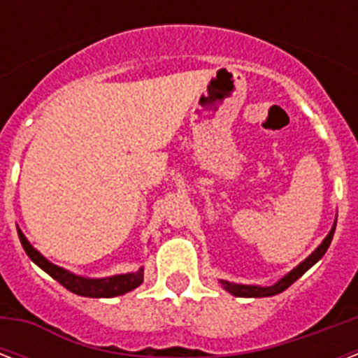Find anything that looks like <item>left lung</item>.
<instances>
[{
    "label": "left lung",
    "instance_id": "8db88e82",
    "mask_svg": "<svg viewBox=\"0 0 358 358\" xmlns=\"http://www.w3.org/2000/svg\"><path fill=\"white\" fill-rule=\"evenodd\" d=\"M333 236H334V227L333 230L329 232L327 238L323 239V243L320 245V247H317V249L314 250V252H312L305 262H301L294 271H289L286 277L280 278L275 286H266V288H262V286H245V284L223 282L224 289H229L230 294L236 295V297H269V295L280 294V292H284V289L288 288L289 284H294L295 280L303 275V273L308 271V269H310V267L314 266V264H316V262L325 255V252H327L329 245H331V241H333Z\"/></svg>",
    "mask_w": 358,
    "mask_h": 358
}]
</instances>
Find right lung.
Returning a JSON list of instances; mask_svg holds the SVG:
<instances>
[{"label":"right lung","mask_w":358,"mask_h":358,"mask_svg":"<svg viewBox=\"0 0 358 358\" xmlns=\"http://www.w3.org/2000/svg\"><path fill=\"white\" fill-rule=\"evenodd\" d=\"M20 243L24 247L31 260L35 262L36 266L44 269L52 278H55L59 284H63L64 288L76 295H83V297H115V295H122L126 292H131L143 282V269L137 273H126V275H115L108 278H83L72 273L64 271L63 267H57L52 262H48L44 256L36 249L31 247V243L25 239V236L18 230Z\"/></svg>","instance_id":"add662e5"}]
</instances>
